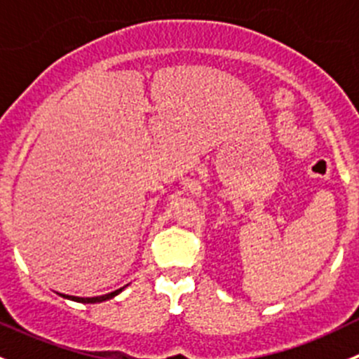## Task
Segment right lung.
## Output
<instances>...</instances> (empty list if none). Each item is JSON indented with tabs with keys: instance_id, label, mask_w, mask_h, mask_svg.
Listing matches in <instances>:
<instances>
[{
	"instance_id": "right-lung-1",
	"label": "right lung",
	"mask_w": 359,
	"mask_h": 359,
	"mask_svg": "<svg viewBox=\"0 0 359 359\" xmlns=\"http://www.w3.org/2000/svg\"><path fill=\"white\" fill-rule=\"evenodd\" d=\"M125 290V287L123 288H118V290L111 292V293H106V295H100V297H74V295H64V293H60V295L64 297V299H69V300H74V302H81V304H97V302H104V300H109L112 297H116L118 293H121Z\"/></svg>"
}]
</instances>
